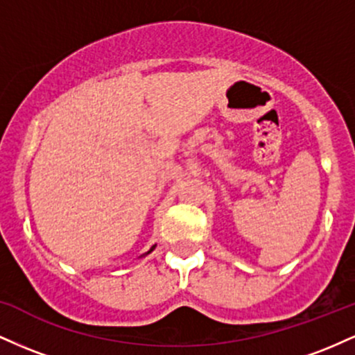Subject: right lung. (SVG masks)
Instances as JSON below:
<instances>
[{
  "mask_svg": "<svg viewBox=\"0 0 355 355\" xmlns=\"http://www.w3.org/2000/svg\"><path fill=\"white\" fill-rule=\"evenodd\" d=\"M155 247H157V245H153V247H152V248H150V250H148V252H146V254H144V255H141V257H145V255H148V254H150V252H152V250H153V248H155Z\"/></svg>",
  "mask_w": 355,
  "mask_h": 355,
  "instance_id": "obj_1",
  "label": "right lung"
}]
</instances>
